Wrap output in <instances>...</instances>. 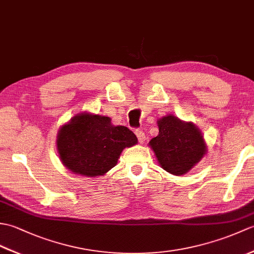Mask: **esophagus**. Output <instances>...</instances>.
Instances as JSON below:
<instances>
[{"mask_svg": "<svg viewBox=\"0 0 254 254\" xmlns=\"http://www.w3.org/2000/svg\"><path fill=\"white\" fill-rule=\"evenodd\" d=\"M135 134H136V136H137L138 142L141 143V144H143L145 142V139H146V136H145L144 131L141 130V128H137V130H135Z\"/></svg>", "mask_w": 254, "mask_h": 254, "instance_id": "obj_1", "label": "esophagus"}]
</instances>
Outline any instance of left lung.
Listing matches in <instances>:
<instances>
[{"mask_svg": "<svg viewBox=\"0 0 254 254\" xmlns=\"http://www.w3.org/2000/svg\"><path fill=\"white\" fill-rule=\"evenodd\" d=\"M158 135L150 139L160 166L172 175H185L206 153L204 139L193 123L182 122L174 116L158 120Z\"/></svg>", "mask_w": 254, "mask_h": 254, "instance_id": "1", "label": "left lung"}]
</instances>
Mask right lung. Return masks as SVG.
<instances>
[{"label":"right lung","mask_w":254,"mask_h":254,"mask_svg":"<svg viewBox=\"0 0 254 254\" xmlns=\"http://www.w3.org/2000/svg\"><path fill=\"white\" fill-rule=\"evenodd\" d=\"M137 143L130 128L115 127L110 118L82 113L61 127L58 152L67 169L86 177L101 176L115 167L123 148Z\"/></svg>","instance_id":"add662e5"}]
</instances>
